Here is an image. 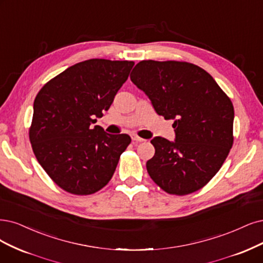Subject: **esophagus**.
I'll return each mask as SVG.
<instances>
[{"label": "esophagus", "instance_id": "1", "mask_svg": "<svg viewBox=\"0 0 263 263\" xmlns=\"http://www.w3.org/2000/svg\"><path fill=\"white\" fill-rule=\"evenodd\" d=\"M132 140L135 141V142H144V141H145L144 139L138 137V135H132Z\"/></svg>", "mask_w": 263, "mask_h": 263}]
</instances>
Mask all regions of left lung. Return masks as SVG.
Instances as JSON below:
<instances>
[{"label": "left lung", "instance_id": "obj_1", "mask_svg": "<svg viewBox=\"0 0 263 263\" xmlns=\"http://www.w3.org/2000/svg\"><path fill=\"white\" fill-rule=\"evenodd\" d=\"M130 78L158 115L174 121L176 140L156 137L151 141L155 155L146 162L149 177L173 195L200 190L232 148L231 100L206 70L186 62L142 61Z\"/></svg>", "mask_w": 263, "mask_h": 263}]
</instances>
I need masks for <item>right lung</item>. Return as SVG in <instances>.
I'll return each instance as SVG.
<instances>
[{"mask_svg":"<svg viewBox=\"0 0 263 263\" xmlns=\"http://www.w3.org/2000/svg\"><path fill=\"white\" fill-rule=\"evenodd\" d=\"M133 66L100 58L78 63L35 96L29 139L39 163L64 191L90 195L110 181L131 138L92 124L109 109Z\"/></svg>","mask_w":263,"mask_h":263,"instance_id":"add662e5","label":"right lung"}]
</instances>
